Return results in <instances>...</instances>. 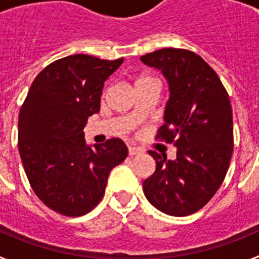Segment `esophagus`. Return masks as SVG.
<instances>
[{"label": "esophagus", "mask_w": 259, "mask_h": 259, "mask_svg": "<svg viewBox=\"0 0 259 259\" xmlns=\"http://www.w3.org/2000/svg\"><path fill=\"white\" fill-rule=\"evenodd\" d=\"M143 152H144V150L141 149V148H139V146H134V145L128 146V154H130V155L140 154V153H143Z\"/></svg>", "instance_id": "obj_1"}]
</instances>
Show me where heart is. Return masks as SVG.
<instances>
[{
  "label": "heart",
  "mask_w": 259,
  "mask_h": 259,
  "mask_svg": "<svg viewBox=\"0 0 259 259\" xmlns=\"http://www.w3.org/2000/svg\"><path fill=\"white\" fill-rule=\"evenodd\" d=\"M153 77H149V76H141V77H139V79H137V81H136V85L137 84H141V83H145V81H153Z\"/></svg>",
  "instance_id": "heart-1"
}]
</instances>
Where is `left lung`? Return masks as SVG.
<instances>
[{
  "instance_id": "8db88e82",
  "label": "left lung",
  "mask_w": 259,
  "mask_h": 259,
  "mask_svg": "<svg viewBox=\"0 0 259 259\" xmlns=\"http://www.w3.org/2000/svg\"><path fill=\"white\" fill-rule=\"evenodd\" d=\"M168 81L170 98L157 139L178 148L176 159L149 150L155 171L143 183L153 206L174 217L202 209L223 183L233 152L232 107L214 70L198 54L164 48L141 57Z\"/></svg>"
}]
</instances>
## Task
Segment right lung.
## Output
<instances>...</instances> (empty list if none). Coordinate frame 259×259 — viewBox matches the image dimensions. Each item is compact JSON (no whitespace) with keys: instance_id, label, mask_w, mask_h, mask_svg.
<instances>
[{"instance_id":"right-lung-1","label":"right lung","mask_w":259,"mask_h":259,"mask_svg":"<svg viewBox=\"0 0 259 259\" xmlns=\"http://www.w3.org/2000/svg\"><path fill=\"white\" fill-rule=\"evenodd\" d=\"M123 58L74 54L53 62L33 80L18 120V148L32 189L66 217L89 212L102 200L110 171L128 154L120 139L95 149L83 128L100 111L102 88Z\"/></svg>"}]
</instances>
